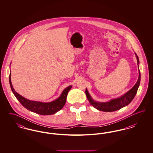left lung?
<instances>
[{"label":"left lung","mask_w":153,"mask_h":153,"mask_svg":"<svg viewBox=\"0 0 153 153\" xmlns=\"http://www.w3.org/2000/svg\"><path fill=\"white\" fill-rule=\"evenodd\" d=\"M135 56L137 57V63L138 65L139 62L138 57L136 53H135ZM140 73L139 69L138 79L137 80V82L135 84V85L126 94L122 96L121 97L117 99H112L109 102H95V100L92 99L91 95H89L87 88L85 90V94H86L88 100H89L90 104L94 107H95V108L104 112H113V111H115L117 110L121 109L122 108L127 105L128 104L131 102L137 92V91L140 84Z\"/></svg>","instance_id":"obj_1"}]
</instances>
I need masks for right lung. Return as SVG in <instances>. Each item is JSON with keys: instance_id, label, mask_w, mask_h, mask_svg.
I'll use <instances>...</instances> for the list:
<instances>
[{"instance_id": "right-lung-1", "label": "right lung", "mask_w": 153, "mask_h": 153, "mask_svg": "<svg viewBox=\"0 0 153 153\" xmlns=\"http://www.w3.org/2000/svg\"><path fill=\"white\" fill-rule=\"evenodd\" d=\"M9 82L10 87L12 92H13L16 98L18 101L21 102L22 105L26 109L29 110L31 112L36 113L42 115H48L54 114L57 112L59 110L62 109L64 105L65 104L66 97L68 94V92L72 88V85H70L62 91L61 95L56 100L49 102H37V101H32L27 99H25L21 95L18 94L13 87L11 81V73L9 76Z\"/></svg>"}]
</instances>
